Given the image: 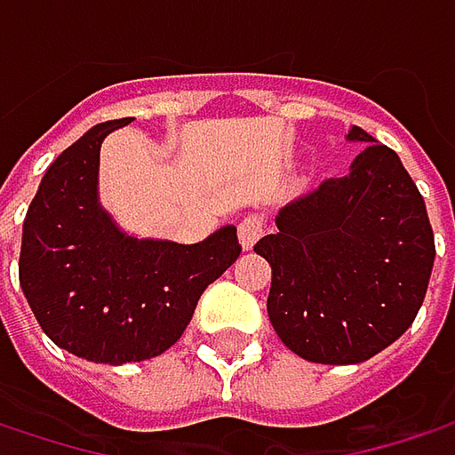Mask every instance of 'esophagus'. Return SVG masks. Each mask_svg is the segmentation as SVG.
I'll use <instances>...</instances> for the list:
<instances>
[{"mask_svg": "<svg viewBox=\"0 0 455 455\" xmlns=\"http://www.w3.org/2000/svg\"><path fill=\"white\" fill-rule=\"evenodd\" d=\"M236 234H239L242 247L250 250V247L260 239V234H263V219H260V216H247V219H242L239 227H236Z\"/></svg>", "mask_w": 455, "mask_h": 455, "instance_id": "esophagus-1", "label": "esophagus"}]
</instances>
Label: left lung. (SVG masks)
<instances>
[{
	"mask_svg": "<svg viewBox=\"0 0 455 455\" xmlns=\"http://www.w3.org/2000/svg\"><path fill=\"white\" fill-rule=\"evenodd\" d=\"M366 141L339 179L290 203L276 234L255 252L271 263L268 318L279 339L306 361L350 366L393 345L419 314L435 236L424 197L401 157Z\"/></svg>",
	"mask_w": 455,
	"mask_h": 455,
	"instance_id": "1",
	"label": "left lung"
}]
</instances>
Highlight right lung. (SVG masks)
Instances as JSON below:
<instances>
[{
    "label": "right lung",
    "mask_w": 455,
    "mask_h": 455,
    "mask_svg": "<svg viewBox=\"0 0 455 455\" xmlns=\"http://www.w3.org/2000/svg\"><path fill=\"white\" fill-rule=\"evenodd\" d=\"M124 121L89 129L46 168L23 221L20 287L62 350L94 363L165 353L200 295L239 258L236 228L197 244L132 236L100 203V147Z\"/></svg>",
    "instance_id": "1"
}]
</instances>
